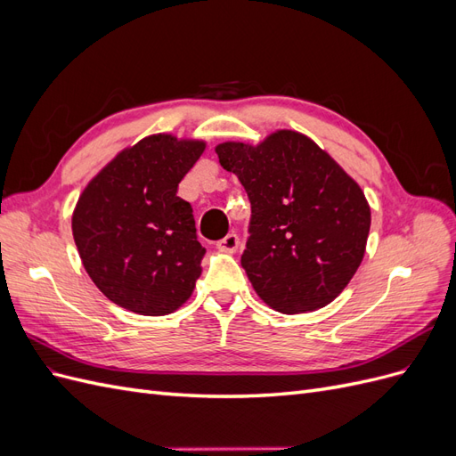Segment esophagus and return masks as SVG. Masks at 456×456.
Returning <instances> with one entry per match:
<instances>
[{
    "label": "esophagus",
    "instance_id": "34e87169",
    "mask_svg": "<svg viewBox=\"0 0 456 456\" xmlns=\"http://www.w3.org/2000/svg\"><path fill=\"white\" fill-rule=\"evenodd\" d=\"M238 247H240V238L236 236V233H228L226 238L216 241V249H218L220 253L232 255V253L238 251Z\"/></svg>",
    "mask_w": 456,
    "mask_h": 456
}]
</instances>
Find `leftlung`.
Instances as JSON below:
<instances>
[{"label":"left lung","instance_id":"left-lung-1","mask_svg":"<svg viewBox=\"0 0 456 456\" xmlns=\"http://www.w3.org/2000/svg\"><path fill=\"white\" fill-rule=\"evenodd\" d=\"M215 151L251 201L241 266L256 295L281 314L333 302L365 255L370 207L360 184L291 129L273 131L255 146L228 141Z\"/></svg>","mask_w":456,"mask_h":456}]
</instances>
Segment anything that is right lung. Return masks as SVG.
<instances>
[{"mask_svg": "<svg viewBox=\"0 0 456 456\" xmlns=\"http://www.w3.org/2000/svg\"><path fill=\"white\" fill-rule=\"evenodd\" d=\"M205 141L144 136L96 173L76 203L72 233L84 268L114 305L167 315L194 293L205 249L191 205L176 196Z\"/></svg>", "mask_w": 456, "mask_h": 456, "instance_id": "add662e5", "label": "right lung"}]
</instances>
